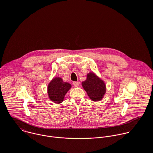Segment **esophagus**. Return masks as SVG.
<instances>
[{
    "instance_id": "1",
    "label": "esophagus",
    "mask_w": 153,
    "mask_h": 153,
    "mask_svg": "<svg viewBox=\"0 0 153 153\" xmlns=\"http://www.w3.org/2000/svg\"><path fill=\"white\" fill-rule=\"evenodd\" d=\"M73 85H74L75 87H79V82H73Z\"/></svg>"
}]
</instances>
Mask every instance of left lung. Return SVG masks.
I'll use <instances>...</instances> for the list:
<instances>
[{
	"label": "left lung",
	"instance_id": "1",
	"mask_svg": "<svg viewBox=\"0 0 153 153\" xmlns=\"http://www.w3.org/2000/svg\"><path fill=\"white\" fill-rule=\"evenodd\" d=\"M82 85L94 101L101 100L106 92L105 84L94 72L88 74L87 79L82 82Z\"/></svg>",
	"mask_w": 153,
	"mask_h": 153
}]
</instances>
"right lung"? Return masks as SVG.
Returning <instances> with one entry per match:
<instances>
[{
    "label": "right lung",
    "mask_w": 153,
    "mask_h": 153,
    "mask_svg": "<svg viewBox=\"0 0 153 153\" xmlns=\"http://www.w3.org/2000/svg\"><path fill=\"white\" fill-rule=\"evenodd\" d=\"M71 88V85L69 83L64 82L61 78L55 77L48 86L49 98L53 102L60 104L64 101L66 94Z\"/></svg>",
    "instance_id": "obj_1"
}]
</instances>
